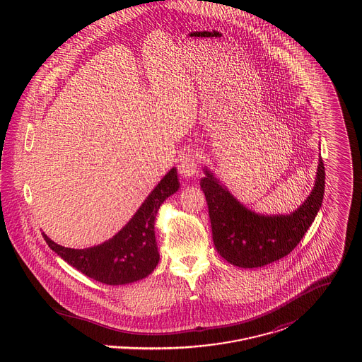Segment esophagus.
Here are the masks:
<instances>
[{
  "label": "esophagus",
  "mask_w": 362,
  "mask_h": 362,
  "mask_svg": "<svg viewBox=\"0 0 362 362\" xmlns=\"http://www.w3.org/2000/svg\"><path fill=\"white\" fill-rule=\"evenodd\" d=\"M201 163V156L195 151H187L179 158L177 171L185 177H192L198 173V167Z\"/></svg>",
  "instance_id": "34e87169"
}]
</instances>
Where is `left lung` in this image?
Segmentation results:
<instances>
[{
	"label": "left lung",
	"instance_id": "8db88e82",
	"mask_svg": "<svg viewBox=\"0 0 362 362\" xmlns=\"http://www.w3.org/2000/svg\"><path fill=\"white\" fill-rule=\"evenodd\" d=\"M201 179L216 250L230 264L252 269L279 260L301 241L323 202L326 173L322 157L315 187L289 216H260L236 201L209 173Z\"/></svg>",
	"mask_w": 362,
	"mask_h": 362
}]
</instances>
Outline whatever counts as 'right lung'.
<instances>
[{"label": "right lung", "mask_w": 362, "mask_h": 362, "mask_svg": "<svg viewBox=\"0 0 362 362\" xmlns=\"http://www.w3.org/2000/svg\"><path fill=\"white\" fill-rule=\"evenodd\" d=\"M179 189L176 168L167 173L139 206L132 220L110 240L74 250L58 245L45 233L54 252L86 276L105 285H124L149 276L158 263L155 218L160 205Z\"/></svg>", "instance_id": "right-lung-1"}]
</instances>
